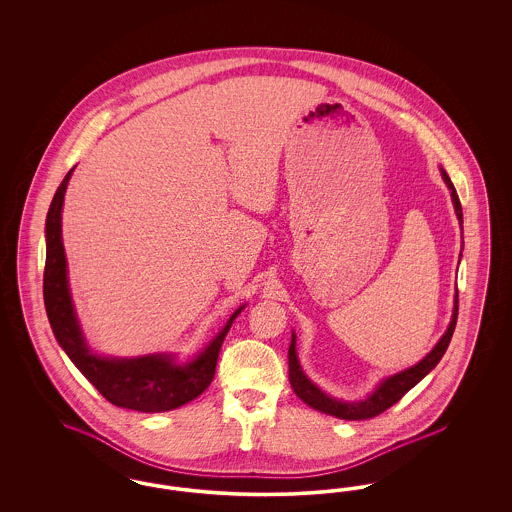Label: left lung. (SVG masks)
Instances as JSON below:
<instances>
[{
  "label": "left lung",
  "mask_w": 512,
  "mask_h": 512,
  "mask_svg": "<svg viewBox=\"0 0 512 512\" xmlns=\"http://www.w3.org/2000/svg\"><path fill=\"white\" fill-rule=\"evenodd\" d=\"M441 176L447 184V188L451 190V199L455 205V213L459 224L463 226V207L459 201L457 190L451 182V178L447 176V172L441 169ZM457 315H459V292L455 295V307H453V317L449 322L447 332L441 336V340L436 343V347L418 363V365L411 366L403 372H397L390 378L382 380L380 386L370 393L363 401H338L330 395H326L324 391L318 390L317 386L305 376V372L301 370L299 361H297V353H295V334H292V343H290V351H288V363H290V384H292L293 391L299 399H303L309 407L317 409L320 413L332 414L341 420H366L372 416L384 413L386 409H390L391 405H395L407 391L414 388L432 368H436L441 357L445 355L449 341L453 338L455 326H457Z\"/></svg>",
  "instance_id": "8db88e82"
}]
</instances>
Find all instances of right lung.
<instances>
[{"label":"right lung","instance_id":"1","mask_svg":"<svg viewBox=\"0 0 512 512\" xmlns=\"http://www.w3.org/2000/svg\"><path fill=\"white\" fill-rule=\"evenodd\" d=\"M73 171L67 172L53 195L46 219L44 303L51 330L76 368L109 403L140 413H165L178 409L201 395L213 382L220 345L234 318L242 313L244 307L228 318L219 336L186 365H178L171 355L161 353L132 359H109L92 353L74 313L67 280V259L61 240V211Z\"/></svg>","mask_w":512,"mask_h":512}]
</instances>
